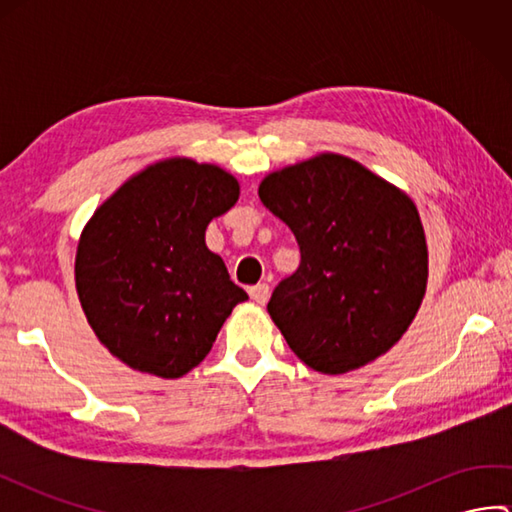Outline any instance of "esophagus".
<instances>
[{"label": "esophagus", "mask_w": 512, "mask_h": 512, "mask_svg": "<svg viewBox=\"0 0 512 512\" xmlns=\"http://www.w3.org/2000/svg\"><path fill=\"white\" fill-rule=\"evenodd\" d=\"M248 295H250V299H253L255 303H259V306H264V303H266L268 297H270V288H268V284L250 286V288H248Z\"/></svg>", "instance_id": "1"}]
</instances>
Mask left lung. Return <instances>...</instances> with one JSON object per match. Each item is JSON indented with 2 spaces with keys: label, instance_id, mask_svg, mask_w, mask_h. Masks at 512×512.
Here are the masks:
<instances>
[{
  "label": "left lung",
  "instance_id": "obj_1",
  "mask_svg": "<svg viewBox=\"0 0 512 512\" xmlns=\"http://www.w3.org/2000/svg\"><path fill=\"white\" fill-rule=\"evenodd\" d=\"M259 200L297 237L301 264L268 312L321 374L372 363L407 332L429 277L416 204L361 162L319 154L268 173Z\"/></svg>",
  "mask_w": 512,
  "mask_h": 512
}]
</instances>
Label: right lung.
<instances>
[{
    "mask_svg": "<svg viewBox=\"0 0 512 512\" xmlns=\"http://www.w3.org/2000/svg\"><path fill=\"white\" fill-rule=\"evenodd\" d=\"M237 198L228 171L169 158L129 178L85 224L76 292L94 334L125 365L184 376L248 299L204 242L206 226Z\"/></svg>",
    "mask_w": 512,
    "mask_h": 512,
    "instance_id": "right-lung-1",
    "label": "right lung"
}]
</instances>
